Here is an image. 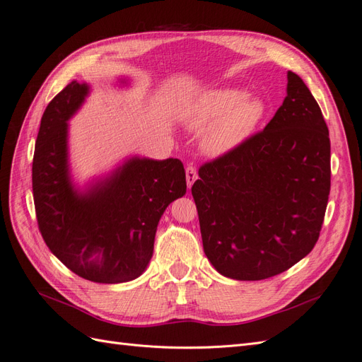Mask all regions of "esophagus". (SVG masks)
I'll use <instances>...</instances> for the list:
<instances>
[{
	"label": "esophagus",
	"mask_w": 362,
	"mask_h": 362,
	"mask_svg": "<svg viewBox=\"0 0 362 362\" xmlns=\"http://www.w3.org/2000/svg\"><path fill=\"white\" fill-rule=\"evenodd\" d=\"M197 178H198L197 168H194V165H192V164H189L187 169H185V180H187V187L189 189L192 187V184L197 181Z\"/></svg>",
	"instance_id": "obj_1"
}]
</instances>
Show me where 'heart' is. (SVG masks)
<instances>
[{
	"mask_svg": "<svg viewBox=\"0 0 362 362\" xmlns=\"http://www.w3.org/2000/svg\"><path fill=\"white\" fill-rule=\"evenodd\" d=\"M267 106L239 86H222L202 93L182 112V120L194 132L205 131L202 148L211 157L239 149L256 132Z\"/></svg>",
	"mask_w": 362,
	"mask_h": 362,
	"instance_id": "b5f03b06",
	"label": "heart"
}]
</instances>
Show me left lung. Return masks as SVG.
Returning <instances> with one entry per match:
<instances>
[{
	"label": "left lung",
	"mask_w": 362,
	"mask_h": 362,
	"mask_svg": "<svg viewBox=\"0 0 362 362\" xmlns=\"http://www.w3.org/2000/svg\"><path fill=\"white\" fill-rule=\"evenodd\" d=\"M329 192L327 124L288 71L286 97L265 129L199 169L192 194L205 256L234 280L280 274L315 247Z\"/></svg>",
	"instance_id": "obj_1"
}]
</instances>
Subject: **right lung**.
<instances>
[{
    "instance_id": "1",
    "label": "right lung",
    "mask_w": 362,
    "mask_h": 362,
    "mask_svg": "<svg viewBox=\"0 0 362 362\" xmlns=\"http://www.w3.org/2000/svg\"><path fill=\"white\" fill-rule=\"evenodd\" d=\"M88 94L90 85L73 81L44 111L32 168L37 226L47 247L74 274L95 283L131 281L149 265L164 210L187 190L184 165L178 158L134 155L77 187L68 120Z\"/></svg>"
}]
</instances>
